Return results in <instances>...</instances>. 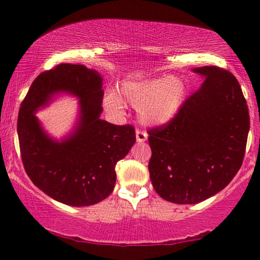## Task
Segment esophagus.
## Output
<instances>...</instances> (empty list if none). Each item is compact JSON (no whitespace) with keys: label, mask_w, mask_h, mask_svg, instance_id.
Masks as SVG:
<instances>
[{"label":"esophagus","mask_w":260,"mask_h":260,"mask_svg":"<svg viewBox=\"0 0 260 260\" xmlns=\"http://www.w3.org/2000/svg\"><path fill=\"white\" fill-rule=\"evenodd\" d=\"M135 135H137L138 142H145L147 140V138H148V134H147L145 131H141V129H137Z\"/></svg>","instance_id":"1"}]
</instances>
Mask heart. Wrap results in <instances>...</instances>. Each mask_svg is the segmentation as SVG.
I'll use <instances>...</instances> for the list:
<instances>
[{"mask_svg":"<svg viewBox=\"0 0 260 260\" xmlns=\"http://www.w3.org/2000/svg\"><path fill=\"white\" fill-rule=\"evenodd\" d=\"M122 98L139 108L140 118L148 125H166L176 117L185 96V85L174 76L126 81L121 85ZM106 106L118 111L122 103L114 93L107 94Z\"/></svg>","mask_w":260,"mask_h":260,"instance_id":"heart-1","label":"heart"}]
</instances>
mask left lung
<instances>
[{
  "mask_svg": "<svg viewBox=\"0 0 260 260\" xmlns=\"http://www.w3.org/2000/svg\"><path fill=\"white\" fill-rule=\"evenodd\" d=\"M205 77L172 121L148 132V169L162 199L196 204L223 190L242 167L250 115L236 77L218 67L192 70Z\"/></svg>",
  "mask_w": 260,
  "mask_h": 260,
  "instance_id": "left-lung-1",
  "label": "left lung"
}]
</instances>
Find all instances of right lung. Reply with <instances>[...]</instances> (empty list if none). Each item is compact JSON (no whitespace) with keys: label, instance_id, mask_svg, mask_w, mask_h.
Returning a JSON list of instances; mask_svg holds the SVG:
<instances>
[{"label":"right lung","instance_id":"add662e5","mask_svg":"<svg viewBox=\"0 0 260 260\" xmlns=\"http://www.w3.org/2000/svg\"><path fill=\"white\" fill-rule=\"evenodd\" d=\"M103 78L84 65L59 64L31 84L18 112L17 133L25 173L32 183L58 202L87 207L113 191L115 165L134 145L132 125L102 120ZM68 91L80 98L81 118L75 132L60 143L41 128L34 112L53 94Z\"/></svg>","mask_w":260,"mask_h":260}]
</instances>
